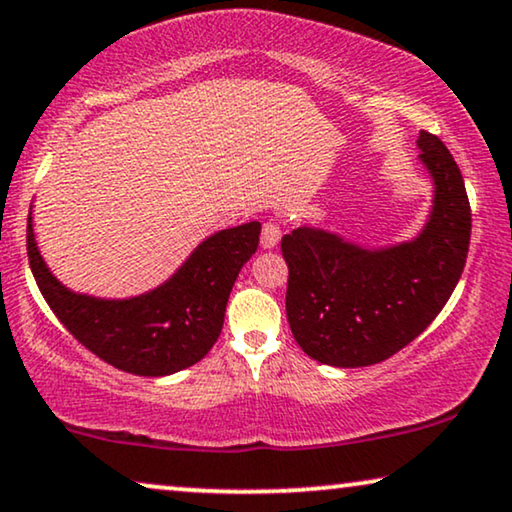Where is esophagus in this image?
Wrapping results in <instances>:
<instances>
[{"label":"esophagus","mask_w":512,"mask_h":512,"mask_svg":"<svg viewBox=\"0 0 512 512\" xmlns=\"http://www.w3.org/2000/svg\"><path fill=\"white\" fill-rule=\"evenodd\" d=\"M279 240H282V228H279L277 221L268 219L263 223V230H261V247L263 249H275Z\"/></svg>","instance_id":"esophagus-1"}]
</instances>
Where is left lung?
Here are the masks:
<instances>
[{"instance_id":"left-lung-1","label":"left lung","mask_w":512,"mask_h":512,"mask_svg":"<svg viewBox=\"0 0 512 512\" xmlns=\"http://www.w3.org/2000/svg\"><path fill=\"white\" fill-rule=\"evenodd\" d=\"M417 149L433 200L412 240L363 247L314 226L282 237L286 317L314 361L361 368L389 359L438 317L464 272L471 242L464 177L436 135L419 132Z\"/></svg>"}]
</instances>
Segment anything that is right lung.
Listing matches in <instances>:
<instances>
[{"mask_svg": "<svg viewBox=\"0 0 512 512\" xmlns=\"http://www.w3.org/2000/svg\"><path fill=\"white\" fill-rule=\"evenodd\" d=\"M261 223L219 230L156 289L130 298H97L67 289L37 247L32 207L27 256L39 291L69 333L118 370L144 377L179 373L219 340L226 305L242 265L256 254Z\"/></svg>", "mask_w": 512, "mask_h": 512, "instance_id": "add662e5", "label": "right lung"}]
</instances>
